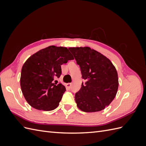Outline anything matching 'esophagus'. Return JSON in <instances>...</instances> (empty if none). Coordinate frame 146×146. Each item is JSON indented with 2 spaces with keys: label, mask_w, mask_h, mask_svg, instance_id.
<instances>
[{
  "label": "esophagus",
  "mask_w": 146,
  "mask_h": 146,
  "mask_svg": "<svg viewBox=\"0 0 146 146\" xmlns=\"http://www.w3.org/2000/svg\"><path fill=\"white\" fill-rule=\"evenodd\" d=\"M66 87H67L68 88H69V89H70V88L72 87V83H67V84H66Z\"/></svg>",
  "instance_id": "34e87169"
}]
</instances>
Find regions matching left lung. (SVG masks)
Wrapping results in <instances>:
<instances>
[{
  "label": "left lung",
  "instance_id": "1",
  "mask_svg": "<svg viewBox=\"0 0 146 146\" xmlns=\"http://www.w3.org/2000/svg\"><path fill=\"white\" fill-rule=\"evenodd\" d=\"M85 84L75 95L78 108L84 112L100 111L116 95L119 82L117 70L105 56L89 47H69Z\"/></svg>",
  "mask_w": 146,
  "mask_h": 146
}]
</instances>
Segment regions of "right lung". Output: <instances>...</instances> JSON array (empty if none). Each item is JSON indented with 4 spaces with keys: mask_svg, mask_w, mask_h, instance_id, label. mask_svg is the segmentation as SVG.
<instances>
[{
    "mask_svg": "<svg viewBox=\"0 0 146 146\" xmlns=\"http://www.w3.org/2000/svg\"><path fill=\"white\" fill-rule=\"evenodd\" d=\"M71 60L74 57L67 48L55 46L39 50L27 60L22 68L20 84L31 107L43 111L58 107L66 88L54 80L61 76V65Z\"/></svg>",
    "mask_w": 146,
    "mask_h": 146,
    "instance_id": "obj_1",
    "label": "right lung"
}]
</instances>
